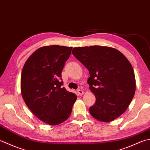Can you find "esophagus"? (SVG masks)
<instances>
[{
	"instance_id": "1",
	"label": "esophagus",
	"mask_w": 150,
	"mask_h": 150,
	"mask_svg": "<svg viewBox=\"0 0 150 150\" xmlns=\"http://www.w3.org/2000/svg\"><path fill=\"white\" fill-rule=\"evenodd\" d=\"M77 93L79 96H82L84 93V92L82 90H77Z\"/></svg>"
}]
</instances>
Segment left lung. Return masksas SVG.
I'll return each mask as SVG.
<instances>
[{"mask_svg":"<svg viewBox=\"0 0 150 150\" xmlns=\"http://www.w3.org/2000/svg\"><path fill=\"white\" fill-rule=\"evenodd\" d=\"M74 57L86 67L89 88L96 96L90 113L99 121L108 122L124 113L136 89L131 63L118 50L99 45L75 47Z\"/></svg>","mask_w":150,"mask_h":150,"instance_id":"left-lung-1","label":"left lung"}]
</instances>
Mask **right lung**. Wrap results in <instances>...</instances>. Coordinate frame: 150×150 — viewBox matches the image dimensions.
Segmentation results:
<instances>
[{"mask_svg":"<svg viewBox=\"0 0 150 150\" xmlns=\"http://www.w3.org/2000/svg\"><path fill=\"white\" fill-rule=\"evenodd\" d=\"M71 50V47H42L30 55L22 70L23 100L37 118L51 125L69 118L77 98L62 87V71Z\"/></svg>","mask_w":150,"mask_h":150,"instance_id":"1","label":"right lung"}]
</instances>
